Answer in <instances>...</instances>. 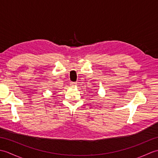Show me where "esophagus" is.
Masks as SVG:
<instances>
[{
  "mask_svg": "<svg viewBox=\"0 0 158 158\" xmlns=\"http://www.w3.org/2000/svg\"><path fill=\"white\" fill-rule=\"evenodd\" d=\"M70 85H71L72 86H75L77 85V83L76 82H71L70 83Z\"/></svg>",
  "mask_w": 158,
  "mask_h": 158,
  "instance_id": "esophagus-1",
  "label": "esophagus"
}]
</instances>
